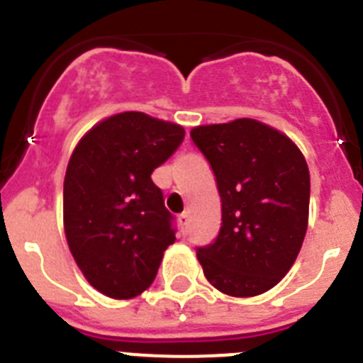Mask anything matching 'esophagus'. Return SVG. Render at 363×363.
I'll list each match as a JSON object with an SVG mask.
<instances>
[{"label": "esophagus", "instance_id": "34e87169", "mask_svg": "<svg viewBox=\"0 0 363 363\" xmlns=\"http://www.w3.org/2000/svg\"><path fill=\"white\" fill-rule=\"evenodd\" d=\"M178 221H179V225H182V230H184V233H187V225H189V214H187V213H184V214H182V216L178 218Z\"/></svg>", "mask_w": 363, "mask_h": 363}]
</instances>
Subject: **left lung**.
Here are the masks:
<instances>
[{"label": "left lung", "mask_w": 363, "mask_h": 363, "mask_svg": "<svg viewBox=\"0 0 363 363\" xmlns=\"http://www.w3.org/2000/svg\"><path fill=\"white\" fill-rule=\"evenodd\" d=\"M216 176L221 227L198 247L205 278L223 294L258 296L293 267L309 221V167L293 140L240 118L191 130Z\"/></svg>", "instance_id": "1"}]
</instances>
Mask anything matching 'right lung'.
Wrapping results in <instances>:
<instances>
[{
	"label": "right lung",
	"instance_id": "1",
	"mask_svg": "<svg viewBox=\"0 0 363 363\" xmlns=\"http://www.w3.org/2000/svg\"><path fill=\"white\" fill-rule=\"evenodd\" d=\"M182 125L120 112L74 149L63 182V225L86 281L114 300L142 294L174 243L172 214L150 174L182 145Z\"/></svg>",
	"mask_w": 363,
	"mask_h": 363
}]
</instances>
